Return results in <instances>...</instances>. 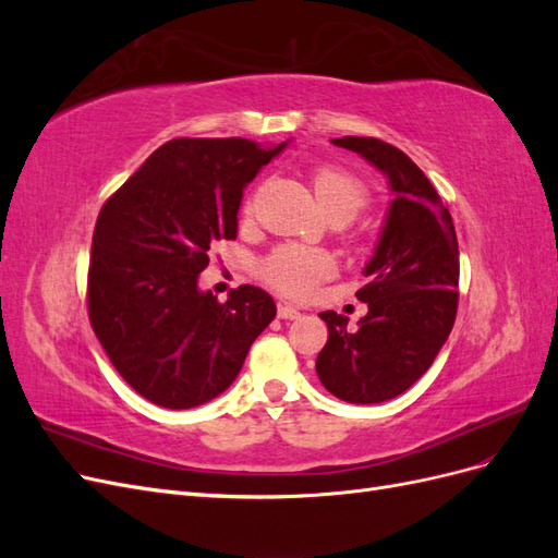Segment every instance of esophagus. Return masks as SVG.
Segmentation results:
<instances>
[{"label": "esophagus", "mask_w": 558, "mask_h": 558, "mask_svg": "<svg viewBox=\"0 0 558 558\" xmlns=\"http://www.w3.org/2000/svg\"><path fill=\"white\" fill-rule=\"evenodd\" d=\"M277 314H279V318H283V320H293V318H300V316H302V314H300L295 307L286 305V302H279Z\"/></svg>", "instance_id": "obj_1"}]
</instances>
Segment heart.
Instances as JSON below:
<instances>
[{"mask_svg": "<svg viewBox=\"0 0 558 558\" xmlns=\"http://www.w3.org/2000/svg\"><path fill=\"white\" fill-rule=\"evenodd\" d=\"M312 189L326 218H342L349 223L369 199L365 183L340 167H318L312 174ZM332 260L328 253L302 246H279L260 263V277L289 298H305L314 286L330 277Z\"/></svg>", "mask_w": 558, "mask_h": 558, "instance_id": "b5f03b06", "label": "heart"}]
</instances>
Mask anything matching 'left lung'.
I'll return each instance as SVG.
<instances>
[{
    "label": "left lung",
    "mask_w": 558,
    "mask_h": 558,
    "mask_svg": "<svg viewBox=\"0 0 558 558\" xmlns=\"http://www.w3.org/2000/svg\"><path fill=\"white\" fill-rule=\"evenodd\" d=\"M332 144L377 167L393 199L356 293L367 302L359 328L337 312L318 314L328 342L316 375L335 398L375 404L408 391L447 342L459 307V242L440 195L400 148L375 137Z\"/></svg>",
    "instance_id": "8db88e82"
}]
</instances>
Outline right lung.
I'll list each match as a JSON object with an SVG mask.
<instances>
[{
    "label": "right lung",
    "instance_id": "right-lung-1",
    "mask_svg": "<svg viewBox=\"0 0 558 558\" xmlns=\"http://www.w3.org/2000/svg\"><path fill=\"white\" fill-rule=\"evenodd\" d=\"M283 148L242 137L172 140L97 216L90 324L118 375L160 408L191 410L221 396L277 316L258 286L218 302L197 279L211 244L238 238L246 183Z\"/></svg>",
    "mask_w": 558,
    "mask_h": 558
}]
</instances>
